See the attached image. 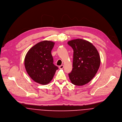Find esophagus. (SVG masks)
Segmentation results:
<instances>
[{
  "mask_svg": "<svg viewBox=\"0 0 122 122\" xmlns=\"http://www.w3.org/2000/svg\"><path fill=\"white\" fill-rule=\"evenodd\" d=\"M63 67H64V65H61V66H59V68H60V69H63Z\"/></svg>",
  "mask_w": 122,
  "mask_h": 122,
  "instance_id": "esophagus-1",
  "label": "esophagus"
}]
</instances>
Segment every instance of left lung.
<instances>
[{"mask_svg":"<svg viewBox=\"0 0 122 122\" xmlns=\"http://www.w3.org/2000/svg\"><path fill=\"white\" fill-rule=\"evenodd\" d=\"M74 50L72 69L68 74L72 84L83 86L89 82L98 71L101 58L96 48L90 42L82 39L68 42Z\"/></svg>","mask_w":122,"mask_h":122,"instance_id":"8db88e82","label":"left lung"}]
</instances>
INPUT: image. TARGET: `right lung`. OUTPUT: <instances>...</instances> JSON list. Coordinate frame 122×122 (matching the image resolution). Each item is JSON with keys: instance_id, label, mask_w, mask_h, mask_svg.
<instances>
[{"instance_id": "add662e5", "label": "right lung", "mask_w": 122, "mask_h": 122, "mask_svg": "<svg viewBox=\"0 0 122 122\" xmlns=\"http://www.w3.org/2000/svg\"><path fill=\"white\" fill-rule=\"evenodd\" d=\"M54 44L51 41L40 42L30 48L24 59L27 74L35 82L41 85L49 83L58 69L53 63L51 53Z\"/></svg>"}]
</instances>
